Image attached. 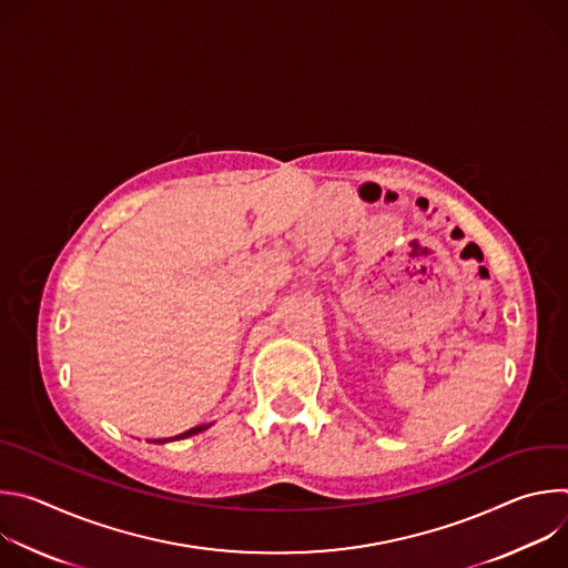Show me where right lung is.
I'll use <instances>...</instances> for the list:
<instances>
[{
  "label": "right lung",
  "instance_id": "obj_1",
  "mask_svg": "<svg viewBox=\"0 0 568 568\" xmlns=\"http://www.w3.org/2000/svg\"><path fill=\"white\" fill-rule=\"evenodd\" d=\"M213 423H209V425H197V427H193V429H189V432H184V434H180V436H173V438H154V440H148V443H171V440H182V438H189V436H195V434H200V432H204V429H209Z\"/></svg>",
  "mask_w": 568,
  "mask_h": 568
}]
</instances>
